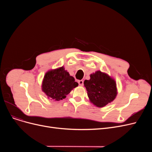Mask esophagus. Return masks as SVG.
I'll return each instance as SVG.
<instances>
[{
    "label": "esophagus",
    "instance_id": "esophagus-1",
    "mask_svg": "<svg viewBox=\"0 0 152 152\" xmlns=\"http://www.w3.org/2000/svg\"><path fill=\"white\" fill-rule=\"evenodd\" d=\"M78 84L79 86H83V84H84V81L83 80H79L77 81Z\"/></svg>",
    "mask_w": 152,
    "mask_h": 152
}]
</instances>
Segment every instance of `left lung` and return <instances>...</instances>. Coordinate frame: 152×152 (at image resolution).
<instances>
[{
  "label": "left lung",
  "mask_w": 152,
  "mask_h": 152,
  "mask_svg": "<svg viewBox=\"0 0 152 152\" xmlns=\"http://www.w3.org/2000/svg\"><path fill=\"white\" fill-rule=\"evenodd\" d=\"M90 77L89 80L84 81V84L91 102L102 108L113 102L117 95L115 79L100 71H95Z\"/></svg>",
  "instance_id": "1"
}]
</instances>
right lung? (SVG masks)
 I'll use <instances>...</instances> for the list:
<instances>
[{"label":"right lung","mask_w":152,"mask_h":152,"mask_svg":"<svg viewBox=\"0 0 152 152\" xmlns=\"http://www.w3.org/2000/svg\"><path fill=\"white\" fill-rule=\"evenodd\" d=\"M78 86L75 78L63 66L48 71L42 84V91L51 100L59 101Z\"/></svg>","instance_id":"obj_1"}]
</instances>
